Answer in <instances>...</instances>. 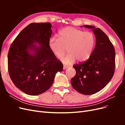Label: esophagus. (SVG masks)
<instances>
[{
    "instance_id": "esophagus-1",
    "label": "esophagus",
    "mask_w": 125,
    "mask_h": 125,
    "mask_svg": "<svg viewBox=\"0 0 125 125\" xmlns=\"http://www.w3.org/2000/svg\"><path fill=\"white\" fill-rule=\"evenodd\" d=\"M68 67H69V66H66V65H63V69H66L68 68Z\"/></svg>"
}]
</instances>
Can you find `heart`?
I'll use <instances>...</instances> for the list:
<instances>
[{"label":"heart","instance_id":"heart-1","mask_svg":"<svg viewBox=\"0 0 125 125\" xmlns=\"http://www.w3.org/2000/svg\"><path fill=\"white\" fill-rule=\"evenodd\" d=\"M95 44V37L90 31L83 32L72 27H67L60 31L58 39L51 38L48 41L50 50L57 57H61L67 50L69 54L61 58L65 65L86 60L90 57Z\"/></svg>","mask_w":125,"mask_h":125}]
</instances>
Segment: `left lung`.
<instances>
[{
    "mask_svg": "<svg viewBox=\"0 0 125 125\" xmlns=\"http://www.w3.org/2000/svg\"><path fill=\"white\" fill-rule=\"evenodd\" d=\"M84 26L92 29L96 37L95 47L86 61L73 66L76 74L71 83L80 93L92 95L103 89L112 78L115 68V52L111 41L102 30L92 25Z\"/></svg>",
    "mask_w": 125,
    "mask_h": 125,
    "instance_id": "obj_1",
    "label": "left lung"
}]
</instances>
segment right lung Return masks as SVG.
Returning <instances> with one entry per match:
<instances>
[{
  "mask_svg": "<svg viewBox=\"0 0 125 125\" xmlns=\"http://www.w3.org/2000/svg\"><path fill=\"white\" fill-rule=\"evenodd\" d=\"M49 22L32 23L14 40L8 54V69L11 80L22 91L37 95L52 85L55 74L63 69L62 62L48 46L52 35ZM35 42L41 45L37 47ZM35 52L30 54L28 50Z\"/></svg>",
  "mask_w": 125,
  "mask_h": 125,
  "instance_id": "1",
  "label": "right lung"
}]
</instances>
